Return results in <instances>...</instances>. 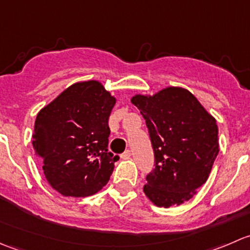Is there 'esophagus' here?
<instances>
[{"label":"esophagus","instance_id":"esophagus-1","mask_svg":"<svg viewBox=\"0 0 250 250\" xmlns=\"http://www.w3.org/2000/svg\"><path fill=\"white\" fill-rule=\"evenodd\" d=\"M130 156H132V151H130V150H127V151H125V153H123L122 157H123V158H129Z\"/></svg>","mask_w":250,"mask_h":250}]
</instances>
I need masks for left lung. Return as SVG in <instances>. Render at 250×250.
<instances>
[{
	"mask_svg": "<svg viewBox=\"0 0 250 250\" xmlns=\"http://www.w3.org/2000/svg\"><path fill=\"white\" fill-rule=\"evenodd\" d=\"M130 102L145 118L155 153L144 193L157 207L180 206L206 183L218 156L215 118L181 87L137 94Z\"/></svg>",
	"mask_w": 250,
	"mask_h": 250,
	"instance_id": "obj_1",
	"label": "left lung"
}]
</instances>
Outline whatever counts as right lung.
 Wrapping results in <instances>:
<instances>
[{"instance_id": "1", "label": "right lung", "mask_w": 250, "mask_h": 250, "mask_svg": "<svg viewBox=\"0 0 250 250\" xmlns=\"http://www.w3.org/2000/svg\"><path fill=\"white\" fill-rule=\"evenodd\" d=\"M116 98L99 81L70 85L37 113L32 145L47 181L62 196L102 190L118 156L107 151L109 117Z\"/></svg>"}]
</instances>
